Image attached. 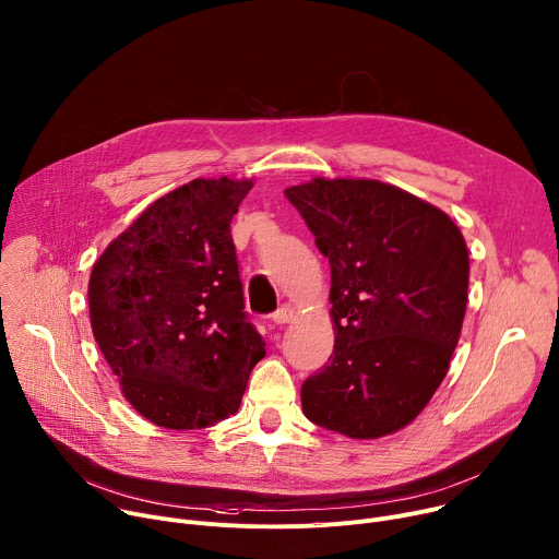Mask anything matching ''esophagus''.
<instances>
[{"label": "esophagus", "instance_id": "34e87169", "mask_svg": "<svg viewBox=\"0 0 559 559\" xmlns=\"http://www.w3.org/2000/svg\"><path fill=\"white\" fill-rule=\"evenodd\" d=\"M292 317H294L292 306H281V308L272 314V321H274L276 325H285V323H289V321H292Z\"/></svg>", "mask_w": 559, "mask_h": 559}]
</instances>
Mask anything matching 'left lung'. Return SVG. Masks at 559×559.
Listing matches in <instances>:
<instances>
[{
  "label": "left lung",
  "mask_w": 559,
  "mask_h": 559,
  "mask_svg": "<svg viewBox=\"0 0 559 559\" xmlns=\"http://www.w3.org/2000/svg\"><path fill=\"white\" fill-rule=\"evenodd\" d=\"M330 261L328 364L302 381L306 417L352 439L408 426L443 381L468 302L466 240L441 210L379 180L285 189Z\"/></svg>",
  "instance_id": "8db88e82"
}]
</instances>
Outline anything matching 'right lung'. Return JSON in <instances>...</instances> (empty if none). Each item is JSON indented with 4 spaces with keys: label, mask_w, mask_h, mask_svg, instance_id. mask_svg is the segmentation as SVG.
I'll list each match as a JSON object with an SVG mask.
<instances>
[{
    "label": "right lung",
    "mask_w": 559,
    "mask_h": 559,
    "mask_svg": "<svg viewBox=\"0 0 559 559\" xmlns=\"http://www.w3.org/2000/svg\"><path fill=\"white\" fill-rule=\"evenodd\" d=\"M251 180L158 198L93 265V336L133 408L171 430L236 415L265 341L245 312L231 218Z\"/></svg>",
    "instance_id": "obj_1"
}]
</instances>
